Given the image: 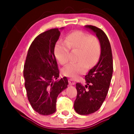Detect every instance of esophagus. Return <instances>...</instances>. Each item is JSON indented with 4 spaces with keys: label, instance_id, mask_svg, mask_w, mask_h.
<instances>
[{
    "label": "esophagus",
    "instance_id": "1",
    "mask_svg": "<svg viewBox=\"0 0 134 134\" xmlns=\"http://www.w3.org/2000/svg\"><path fill=\"white\" fill-rule=\"evenodd\" d=\"M68 82L70 85H75L76 84V81L74 79H69Z\"/></svg>",
    "mask_w": 134,
    "mask_h": 134
}]
</instances>
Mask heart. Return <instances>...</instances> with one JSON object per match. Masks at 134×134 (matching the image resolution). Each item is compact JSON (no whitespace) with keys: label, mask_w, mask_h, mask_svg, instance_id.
I'll return each mask as SVG.
<instances>
[{"label":"heart","mask_w":134,"mask_h":134,"mask_svg":"<svg viewBox=\"0 0 134 134\" xmlns=\"http://www.w3.org/2000/svg\"><path fill=\"white\" fill-rule=\"evenodd\" d=\"M70 49L79 51L77 60L79 62L68 64L63 68L62 72L65 76L72 79L78 78L87 68H92L99 59L101 53V44L98 38L82 31L71 33L66 38V42L57 43L55 55L62 65L68 62Z\"/></svg>","instance_id":"heart-1"}]
</instances>
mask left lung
Here are the masks:
<instances>
[{"instance_id":"obj_1","label":"left lung","mask_w":134,"mask_h":134,"mask_svg":"<svg viewBox=\"0 0 134 134\" xmlns=\"http://www.w3.org/2000/svg\"><path fill=\"white\" fill-rule=\"evenodd\" d=\"M85 27L93 31L101 44V53L96 65L85 76L86 85L76 83L77 91L74 101L75 111L87 115L96 111L107 96L113 74V57L110 43L104 32L91 25Z\"/></svg>"}]
</instances>
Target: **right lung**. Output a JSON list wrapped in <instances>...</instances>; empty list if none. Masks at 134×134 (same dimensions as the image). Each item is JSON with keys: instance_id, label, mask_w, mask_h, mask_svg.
Masks as SVG:
<instances>
[{"instance_id": "obj_1", "label": "right lung", "mask_w": 134, "mask_h": 134, "mask_svg": "<svg viewBox=\"0 0 134 134\" xmlns=\"http://www.w3.org/2000/svg\"><path fill=\"white\" fill-rule=\"evenodd\" d=\"M60 31L52 29L40 34L31 44L24 66V77L27 98L34 110L40 115L56 111L58 95L67 88L66 77H59L54 48Z\"/></svg>"}]
</instances>
